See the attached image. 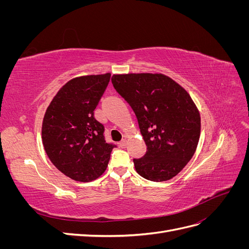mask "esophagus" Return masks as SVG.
I'll use <instances>...</instances> for the list:
<instances>
[{"mask_svg": "<svg viewBox=\"0 0 249 249\" xmlns=\"http://www.w3.org/2000/svg\"><path fill=\"white\" fill-rule=\"evenodd\" d=\"M126 145H127V141H126V139H124V140H122V141L119 142V146H120V147L125 148V147H126Z\"/></svg>", "mask_w": 249, "mask_h": 249, "instance_id": "obj_1", "label": "esophagus"}]
</instances>
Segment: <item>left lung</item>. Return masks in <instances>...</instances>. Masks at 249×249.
I'll list each match as a JSON object with an SVG mask.
<instances>
[{
  "mask_svg": "<svg viewBox=\"0 0 249 249\" xmlns=\"http://www.w3.org/2000/svg\"><path fill=\"white\" fill-rule=\"evenodd\" d=\"M112 84L136 114L146 154L135 169L152 182L176 177L191 160L200 136V114L191 96L163 73L113 74Z\"/></svg>",
  "mask_w": 249,
  "mask_h": 249,
  "instance_id": "obj_1",
  "label": "left lung"
}]
</instances>
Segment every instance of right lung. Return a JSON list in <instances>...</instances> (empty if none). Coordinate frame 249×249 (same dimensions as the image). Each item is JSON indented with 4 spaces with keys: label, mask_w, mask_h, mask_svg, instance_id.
Instances as JSON below:
<instances>
[{
    "label": "right lung",
    "mask_w": 249,
    "mask_h": 249,
    "mask_svg": "<svg viewBox=\"0 0 249 249\" xmlns=\"http://www.w3.org/2000/svg\"><path fill=\"white\" fill-rule=\"evenodd\" d=\"M110 77L107 72L70 80L53 97L43 116L41 138L49 159L77 182L100 178L115 146L105 140L104 125L93 113Z\"/></svg>",
    "instance_id": "obj_1"
}]
</instances>
